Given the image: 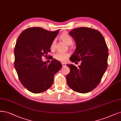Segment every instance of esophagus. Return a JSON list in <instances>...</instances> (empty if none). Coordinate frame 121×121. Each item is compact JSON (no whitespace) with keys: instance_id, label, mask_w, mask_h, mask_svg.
I'll use <instances>...</instances> for the list:
<instances>
[{"instance_id":"1","label":"esophagus","mask_w":121,"mask_h":121,"mask_svg":"<svg viewBox=\"0 0 121 121\" xmlns=\"http://www.w3.org/2000/svg\"><path fill=\"white\" fill-rule=\"evenodd\" d=\"M62 66H66V64H65V63H62Z\"/></svg>"}]
</instances>
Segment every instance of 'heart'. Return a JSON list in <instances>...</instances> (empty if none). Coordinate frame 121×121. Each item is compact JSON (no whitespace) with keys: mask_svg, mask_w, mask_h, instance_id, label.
Here are the masks:
<instances>
[{"mask_svg":"<svg viewBox=\"0 0 121 121\" xmlns=\"http://www.w3.org/2000/svg\"><path fill=\"white\" fill-rule=\"evenodd\" d=\"M60 39L62 40V41L67 44L68 45H70L73 43V39L70 35H69L67 34H63L60 35ZM56 43V40H54L52 43L51 47L52 48H53L55 47ZM69 56V54L68 53H61L59 52L56 53L55 55V59L57 60L60 61H65L68 60Z\"/></svg>","mask_w":121,"mask_h":121,"instance_id":"heart-1","label":"heart"}]
</instances>
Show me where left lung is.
<instances>
[{
  "label": "left lung",
  "mask_w": 121,
  "mask_h": 121,
  "mask_svg": "<svg viewBox=\"0 0 121 121\" xmlns=\"http://www.w3.org/2000/svg\"><path fill=\"white\" fill-rule=\"evenodd\" d=\"M69 35L76 44L70 60L82 62L78 67L67 64L70 69L66 77L68 85L77 92L89 93L99 84L107 69L109 53L107 44L101 33L91 28H75Z\"/></svg>",
  "instance_id": "1"
}]
</instances>
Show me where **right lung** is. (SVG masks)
Segmentation results:
<instances>
[{
	"label": "right lung",
	"instance_id": "add662e5",
	"mask_svg": "<svg viewBox=\"0 0 121 121\" xmlns=\"http://www.w3.org/2000/svg\"><path fill=\"white\" fill-rule=\"evenodd\" d=\"M59 32L30 27L24 30L16 41L14 68L20 82L31 93H42L51 87L54 76L61 68V64L56 59L49 65L41 60L51 51L52 43Z\"/></svg>",
	"mask_w": 121,
	"mask_h": 121
}]
</instances>
